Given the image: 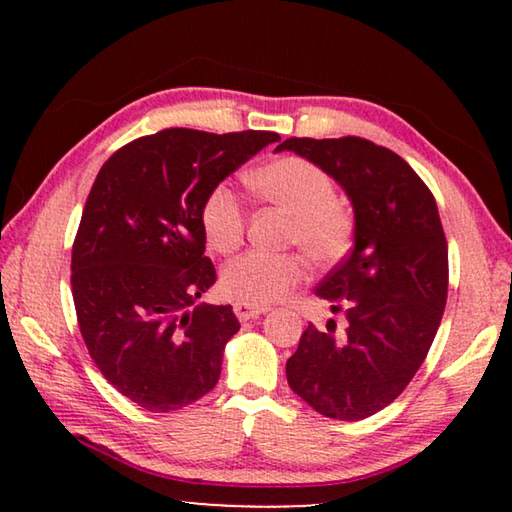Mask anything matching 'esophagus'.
I'll list each match as a JSON object with an SVG mask.
<instances>
[{
  "mask_svg": "<svg viewBox=\"0 0 512 512\" xmlns=\"http://www.w3.org/2000/svg\"><path fill=\"white\" fill-rule=\"evenodd\" d=\"M268 307H255V305H246V302H237L235 305V314L239 320H253L266 314Z\"/></svg>",
  "mask_w": 512,
  "mask_h": 512,
  "instance_id": "obj_1",
  "label": "esophagus"
}]
</instances>
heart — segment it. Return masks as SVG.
<instances>
[{
    "instance_id": "b5f03b06",
    "label": "heart",
    "mask_w": 512,
    "mask_h": 512,
    "mask_svg": "<svg viewBox=\"0 0 512 512\" xmlns=\"http://www.w3.org/2000/svg\"><path fill=\"white\" fill-rule=\"evenodd\" d=\"M250 187L266 203L291 214L289 241L298 244L316 264H334L345 257L354 237V214L336 196L332 176L318 164L296 155L277 158L250 173ZM207 244L228 255L244 241L246 210L228 183L214 185L201 207ZM307 275L298 255H271L253 250L223 268L221 287L232 300L264 307L280 300Z\"/></svg>"
}]
</instances>
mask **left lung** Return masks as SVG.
I'll list each match as a JSON object with an SVG mask.
<instances>
[{
	"mask_svg": "<svg viewBox=\"0 0 512 512\" xmlns=\"http://www.w3.org/2000/svg\"><path fill=\"white\" fill-rule=\"evenodd\" d=\"M293 151L325 169L354 210V248L316 287L329 320L309 325L287 361L291 391L334 420H363L397 400L438 332L447 302V239L436 198L391 149L363 137H289Z\"/></svg>",
	"mask_w": 512,
	"mask_h": 512,
	"instance_id": "8db88e82",
	"label": "left lung"
}]
</instances>
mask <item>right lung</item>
<instances>
[{"mask_svg": "<svg viewBox=\"0 0 512 512\" xmlns=\"http://www.w3.org/2000/svg\"><path fill=\"white\" fill-rule=\"evenodd\" d=\"M273 142L167 128L121 146L94 180L72 248L76 318L101 375L146 411L183 409L219 381L239 320L230 305H196L216 282L201 207Z\"/></svg>", "mask_w": 512, "mask_h": 512, "instance_id": "right-lung-1", "label": "right lung"}]
</instances>
